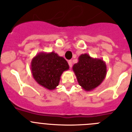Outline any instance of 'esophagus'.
<instances>
[{
	"mask_svg": "<svg viewBox=\"0 0 132 132\" xmlns=\"http://www.w3.org/2000/svg\"><path fill=\"white\" fill-rule=\"evenodd\" d=\"M68 64H69L70 67H72V60H68Z\"/></svg>",
	"mask_w": 132,
	"mask_h": 132,
	"instance_id": "esophagus-1",
	"label": "esophagus"
}]
</instances>
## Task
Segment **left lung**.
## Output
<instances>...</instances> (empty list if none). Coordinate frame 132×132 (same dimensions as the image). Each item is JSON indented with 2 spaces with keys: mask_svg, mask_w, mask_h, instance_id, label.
<instances>
[{
  "mask_svg": "<svg viewBox=\"0 0 132 132\" xmlns=\"http://www.w3.org/2000/svg\"><path fill=\"white\" fill-rule=\"evenodd\" d=\"M72 68L79 84L86 91L98 86L106 75V66L102 60L92 58L87 54L80 55Z\"/></svg>",
  "mask_w": 132,
  "mask_h": 132,
  "instance_id": "left-lung-1",
  "label": "left lung"
}]
</instances>
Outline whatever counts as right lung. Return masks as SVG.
I'll list each match as a JSON object with an SVG mask.
<instances>
[{"instance_id":"obj_1","label":"right lung","mask_w":132,"mask_h":132,"mask_svg":"<svg viewBox=\"0 0 132 132\" xmlns=\"http://www.w3.org/2000/svg\"><path fill=\"white\" fill-rule=\"evenodd\" d=\"M68 68L69 66L66 60L54 52L39 54L31 62L34 78L40 85L48 90L56 88L62 72Z\"/></svg>"}]
</instances>
